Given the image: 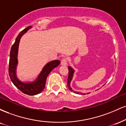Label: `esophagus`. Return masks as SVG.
<instances>
[{
    "label": "esophagus",
    "mask_w": 126,
    "mask_h": 126,
    "mask_svg": "<svg viewBox=\"0 0 126 126\" xmlns=\"http://www.w3.org/2000/svg\"><path fill=\"white\" fill-rule=\"evenodd\" d=\"M67 60L66 58H63L62 60H61V64L63 65V66H66L67 64Z\"/></svg>",
    "instance_id": "1"
}]
</instances>
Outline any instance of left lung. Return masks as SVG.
<instances>
[{"mask_svg": "<svg viewBox=\"0 0 126 126\" xmlns=\"http://www.w3.org/2000/svg\"><path fill=\"white\" fill-rule=\"evenodd\" d=\"M68 69H69V76H68V79H67V87L69 88V89L72 92H74V93H77V94H83L82 93H80V92H75L73 90H72V87H70V83L71 80L72 79L73 76V73H74V70L72 69L70 66H69L68 67ZM89 94V93H87Z\"/></svg>", "mask_w": 126, "mask_h": 126, "instance_id": "1", "label": "left lung"}]
</instances>
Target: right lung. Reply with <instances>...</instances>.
Segmentation results:
<instances>
[{"label": "right lung", "mask_w": 126, "mask_h": 126, "mask_svg": "<svg viewBox=\"0 0 126 126\" xmlns=\"http://www.w3.org/2000/svg\"><path fill=\"white\" fill-rule=\"evenodd\" d=\"M32 28L31 26H28L21 31L16 37L15 42L12 45L10 52L9 64V74L12 83L19 89L22 93L26 94L33 96L40 93L45 89L46 79L48 74L54 68L60 64V60H56L48 63L43 67L42 72L39 75L38 78L32 83H23L18 79L16 75V66L17 64V52L20 39L23 34H24L29 29Z\"/></svg>", "instance_id": "1"}]
</instances>
